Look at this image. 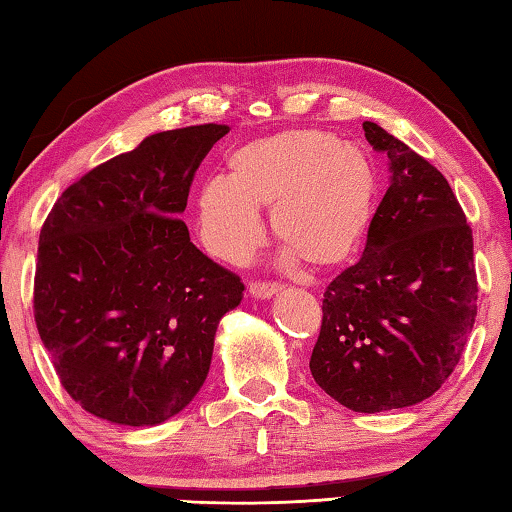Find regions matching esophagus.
Masks as SVG:
<instances>
[{
    "instance_id": "obj_1",
    "label": "esophagus",
    "mask_w": 512,
    "mask_h": 512,
    "mask_svg": "<svg viewBox=\"0 0 512 512\" xmlns=\"http://www.w3.org/2000/svg\"><path fill=\"white\" fill-rule=\"evenodd\" d=\"M250 296L255 298H271L280 291V285L278 282H262V280H255L250 282Z\"/></svg>"
}]
</instances>
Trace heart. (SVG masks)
Segmentation results:
<instances>
[{
    "label": "heart",
    "mask_w": 512,
    "mask_h": 512,
    "mask_svg": "<svg viewBox=\"0 0 512 512\" xmlns=\"http://www.w3.org/2000/svg\"><path fill=\"white\" fill-rule=\"evenodd\" d=\"M380 180L371 157L321 129H285L227 154V177L200 186L198 223L209 253L237 262L259 241L257 207L307 269L344 264L369 230Z\"/></svg>",
    "instance_id": "b5f03b06"
}]
</instances>
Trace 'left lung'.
<instances>
[{"label":"left lung","mask_w":512,"mask_h":512,"mask_svg":"<svg viewBox=\"0 0 512 512\" xmlns=\"http://www.w3.org/2000/svg\"><path fill=\"white\" fill-rule=\"evenodd\" d=\"M387 154L392 184L362 257L330 282L310 371L355 412L408 408L451 376L474 328L478 282L472 227L431 161L364 123Z\"/></svg>","instance_id":"8db88e82"}]
</instances>
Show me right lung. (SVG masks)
<instances>
[{
	"label": "right lung",
	"instance_id": "right-lung-1",
	"mask_svg": "<svg viewBox=\"0 0 512 512\" xmlns=\"http://www.w3.org/2000/svg\"><path fill=\"white\" fill-rule=\"evenodd\" d=\"M227 125L145 139L70 184L38 241L34 319L66 392L91 415L154 426L191 403L243 282L193 246L180 214Z\"/></svg>",
	"mask_w": 512,
	"mask_h": 512
}]
</instances>
